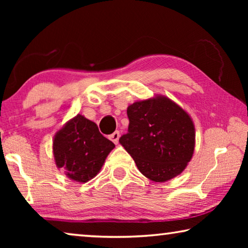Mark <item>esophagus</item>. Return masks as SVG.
Returning a JSON list of instances; mask_svg holds the SVG:
<instances>
[{
    "label": "esophagus",
    "instance_id": "34e87169",
    "mask_svg": "<svg viewBox=\"0 0 248 248\" xmlns=\"http://www.w3.org/2000/svg\"><path fill=\"white\" fill-rule=\"evenodd\" d=\"M119 137H120L119 131H115L109 138H110V140L114 142L115 144H117V143H118V141H119Z\"/></svg>",
    "mask_w": 248,
    "mask_h": 248
}]
</instances>
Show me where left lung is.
<instances>
[{"label":"left lung","instance_id":"left-lung-1","mask_svg":"<svg viewBox=\"0 0 248 248\" xmlns=\"http://www.w3.org/2000/svg\"><path fill=\"white\" fill-rule=\"evenodd\" d=\"M127 115L128 132L119 142L141 173L158 183L182 173L195 149V127L189 115L163 96L133 103Z\"/></svg>","mask_w":248,"mask_h":248}]
</instances>
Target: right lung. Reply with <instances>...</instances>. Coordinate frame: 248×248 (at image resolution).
I'll return each instance as SVG.
<instances>
[{
    "mask_svg": "<svg viewBox=\"0 0 248 248\" xmlns=\"http://www.w3.org/2000/svg\"><path fill=\"white\" fill-rule=\"evenodd\" d=\"M114 148L115 144L99 132L97 124L81 115L71 119L53 140L57 166L79 183L89 182L97 175Z\"/></svg>",
    "mask_w": 248,
    "mask_h": 248,
    "instance_id": "1",
    "label": "right lung"
}]
</instances>
